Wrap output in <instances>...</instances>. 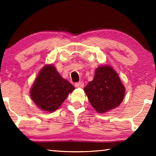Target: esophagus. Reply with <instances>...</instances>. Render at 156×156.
<instances>
[{"label":"esophagus","instance_id":"1","mask_svg":"<svg viewBox=\"0 0 156 156\" xmlns=\"http://www.w3.org/2000/svg\"><path fill=\"white\" fill-rule=\"evenodd\" d=\"M75 87H77V88H82L84 87V82H79L75 83Z\"/></svg>","mask_w":156,"mask_h":156}]
</instances>
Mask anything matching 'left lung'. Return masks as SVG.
Returning a JSON list of instances; mask_svg holds the SVG:
<instances>
[{
	"mask_svg": "<svg viewBox=\"0 0 156 156\" xmlns=\"http://www.w3.org/2000/svg\"><path fill=\"white\" fill-rule=\"evenodd\" d=\"M84 90L91 106L100 114L120 105L125 94V88L118 74L109 66L98 67L93 80Z\"/></svg>",
	"mask_w": 156,
	"mask_h": 156,
	"instance_id": "left-lung-1",
	"label": "left lung"
}]
</instances>
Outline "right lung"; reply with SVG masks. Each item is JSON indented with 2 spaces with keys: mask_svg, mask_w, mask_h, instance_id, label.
Returning a JSON list of instances; mask_svg holds the SVG:
<instances>
[{
  "mask_svg": "<svg viewBox=\"0 0 156 156\" xmlns=\"http://www.w3.org/2000/svg\"><path fill=\"white\" fill-rule=\"evenodd\" d=\"M74 89L73 85L59 75L55 67L46 65L34 82L30 97L40 108L53 112L61 106Z\"/></svg>",
  "mask_w": 156,
  "mask_h": 156,
  "instance_id": "right-lung-1",
  "label": "right lung"
}]
</instances>
